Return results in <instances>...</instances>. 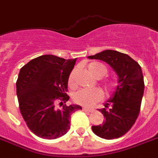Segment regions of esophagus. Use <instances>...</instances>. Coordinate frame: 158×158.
Masks as SVG:
<instances>
[{
  "instance_id": "1",
  "label": "esophagus",
  "mask_w": 158,
  "mask_h": 158,
  "mask_svg": "<svg viewBox=\"0 0 158 158\" xmlns=\"http://www.w3.org/2000/svg\"><path fill=\"white\" fill-rule=\"evenodd\" d=\"M83 110L85 112H92L93 111V109H89V108H83Z\"/></svg>"
}]
</instances>
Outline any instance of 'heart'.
Instances as JSON below:
<instances>
[{
  "mask_svg": "<svg viewBox=\"0 0 158 158\" xmlns=\"http://www.w3.org/2000/svg\"><path fill=\"white\" fill-rule=\"evenodd\" d=\"M89 69L90 71V73H93L96 78H104L108 73V69L106 68V65L100 64V63H97V62L91 63L89 65ZM74 72L75 71L73 70L69 78V83L70 85H73ZM103 86H104L105 93L107 95H110L112 93H114L116 84L114 80L109 79V80H106V82H104ZM101 98H102V94L100 90L83 89L77 91L75 94H73V100L74 103L78 104V105L85 106V107H89V106H94L98 101H100Z\"/></svg>",
  "mask_w": 158,
  "mask_h": 158,
  "instance_id": "obj_1",
  "label": "heart"
}]
</instances>
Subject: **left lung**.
<instances>
[{"mask_svg":"<svg viewBox=\"0 0 158 158\" xmlns=\"http://www.w3.org/2000/svg\"><path fill=\"white\" fill-rule=\"evenodd\" d=\"M91 59L110 64L119 76V85L112 99L99 110L106 119L103 125L93 126V132L101 138H119L128 132L138 117L143 93L144 79L141 66L126 53L105 50Z\"/></svg>","mask_w":158,"mask_h":158,"instance_id":"obj_1","label":"left lung"}]
</instances>
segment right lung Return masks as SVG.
Here are the masks:
<instances>
[{"instance_id":"1","label":"right lung","mask_w":158,"mask_h":158,"mask_svg":"<svg viewBox=\"0 0 158 158\" xmlns=\"http://www.w3.org/2000/svg\"><path fill=\"white\" fill-rule=\"evenodd\" d=\"M76 58L64 59L43 55L24 65L17 80V94L21 114L27 126L43 139H56L70 128L71 115L77 105L67 106L69 77Z\"/></svg>"}]
</instances>
